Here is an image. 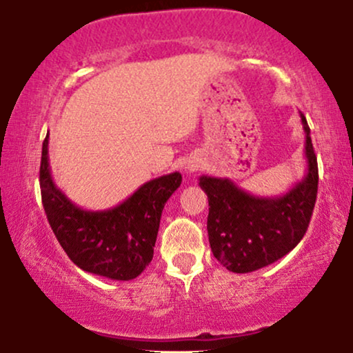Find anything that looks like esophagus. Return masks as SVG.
Wrapping results in <instances>:
<instances>
[{"instance_id":"1","label":"esophagus","mask_w":353,"mask_h":353,"mask_svg":"<svg viewBox=\"0 0 353 353\" xmlns=\"http://www.w3.org/2000/svg\"><path fill=\"white\" fill-rule=\"evenodd\" d=\"M199 168H201L199 163H189L188 168H185V169H188L189 172H194V171H197V169H199Z\"/></svg>"}]
</instances>
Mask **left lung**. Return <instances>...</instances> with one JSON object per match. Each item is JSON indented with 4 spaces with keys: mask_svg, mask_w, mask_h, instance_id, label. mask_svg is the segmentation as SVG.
Wrapping results in <instances>:
<instances>
[{
    "mask_svg": "<svg viewBox=\"0 0 353 353\" xmlns=\"http://www.w3.org/2000/svg\"><path fill=\"white\" fill-rule=\"evenodd\" d=\"M299 114L305 132L307 169L287 192L261 197L245 192L229 177H199L209 199L210 249L230 272L247 274L274 264L305 236L317 199L319 168L309 124Z\"/></svg>",
    "mask_w": 353,
    "mask_h": 353,
    "instance_id": "left-lung-1",
    "label": "left lung"
}]
</instances>
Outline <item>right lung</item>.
<instances>
[{
	"mask_svg": "<svg viewBox=\"0 0 353 353\" xmlns=\"http://www.w3.org/2000/svg\"><path fill=\"white\" fill-rule=\"evenodd\" d=\"M50 132L43 143L39 185L43 208L56 239L84 272L111 281H132L151 264L163 209L181 185L179 172L141 185L121 204L104 210L79 208L51 176Z\"/></svg>",
	"mask_w": 353,
	"mask_h": 353,
	"instance_id": "add662e5",
	"label": "right lung"
}]
</instances>
